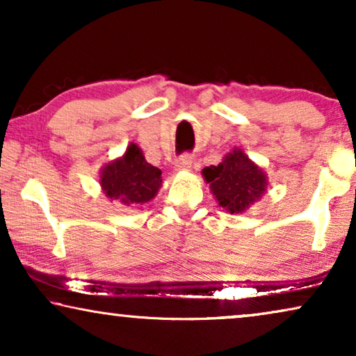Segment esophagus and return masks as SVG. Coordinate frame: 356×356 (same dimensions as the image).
<instances>
[{
    "label": "esophagus",
    "instance_id": "obj_1",
    "mask_svg": "<svg viewBox=\"0 0 356 356\" xmlns=\"http://www.w3.org/2000/svg\"><path fill=\"white\" fill-rule=\"evenodd\" d=\"M193 165V155L191 154H183L175 160V168L177 170H188Z\"/></svg>",
    "mask_w": 356,
    "mask_h": 356
}]
</instances>
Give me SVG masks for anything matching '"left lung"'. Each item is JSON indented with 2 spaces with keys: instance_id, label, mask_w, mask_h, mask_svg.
Returning a JSON list of instances; mask_svg holds the SVG:
<instances>
[{
  "instance_id": "1",
  "label": "left lung",
  "mask_w": 356,
  "mask_h": 356,
  "mask_svg": "<svg viewBox=\"0 0 356 356\" xmlns=\"http://www.w3.org/2000/svg\"><path fill=\"white\" fill-rule=\"evenodd\" d=\"M202 175L206 181L211 183L218 204L230 213L246 211L262 196L267 186L264 172L240 149L227 154L217 167L211 165L204 168Z\"/></svg>"
}]
</instances>
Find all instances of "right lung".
Segmentation results:
<instances>
[{"label":"right lung","mask_w":356,"mask_h":356,"mask_svg":"<svg viewBox=\"0 0 356 356\" xmlns=\"http://www.w3.org/2000/svg\"><path fill=\"white\" fill-rule=\"evenodd\" d=\"M100 184L110 199H118L126 206H139L155 197L162 186V172L147 163L138 145L131 144L123 157L104 168Z\"/></svg>","instance_id":"right-lung-1"}]
</instances>
